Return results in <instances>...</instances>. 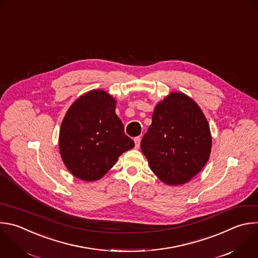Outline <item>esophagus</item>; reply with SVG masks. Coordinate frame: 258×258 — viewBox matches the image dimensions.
Here are the masks:
<instances>
[{"mask_svg":"<svg viewBox=\"0 0 258 258\" xmlns=\"http://www.w3.org/2000/svg\"><path fill=\"white\" fill-rule=\"evenodd\" d=\"M135 145H136V149L140 148V144H141V137H137L135 138Z\"/></svg>","mask_w":258,"mask_h":258,"instance_id":"1","label":"esophagus"}]
</instances>
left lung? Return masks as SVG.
Masks as SVG:
<instances>
[{
    "mask_svg": "<svg viewBox=\"0 0 258 258\" xmlns=\"http://www.w3.org/2000/svg\"><path fill=\"white\" fill-rule=\"evenodd\" d=\"M212 149L209 122L183 93H170L153 112L141 150L151 170L166 184L188 182L207 164Z\"/></svg>",
    "mask_w": 258,
    "mask_h": 258,
    "instance_id": "obj_1",
    "label": "left lung"
}]
</instances>
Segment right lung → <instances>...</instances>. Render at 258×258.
<instances>
[{
    "mask_svg": "<svg viewBox=\"0 0 258 258\" xmlns=\"http://www.w3.org/2000/svg\"><path fill=\"white\" fill-rule=\"evenodd\" d=\"M116 101L103 90L79 97L60 125L58 146L63 164L77 178L95 181L111 169L118 157L135 147L115 113Z\"/></svg>",
    "mask_w": 258,
    "mask_h": 258,
    "instance_id": "right-lung-1",
    "label": "right lung"
}]
</instances>
